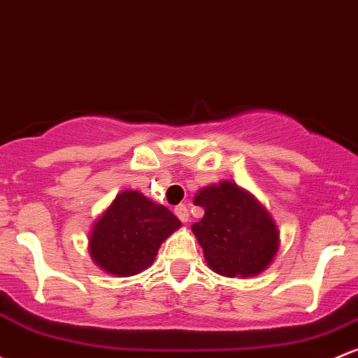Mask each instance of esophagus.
Wrapping results in <instances>:
<instances>
[{
	"instance_id": "esophagus-1",
	"label": "esophagus",
	"mask_w": 358,
	"mask_h": 358,
	"mask_svg": "<svg viewBox=\"0 0 358 358\" xmlns=\"http://www.w3.org/2000/svg\"><path fill=\"white\" fill-rule=\"evenodd\" d=\"M175 214H176V217H178L182 222H188V219H190L188 209L185 206H183V203H180V206L175 207Z\"/></svg>"
}]
</instances>
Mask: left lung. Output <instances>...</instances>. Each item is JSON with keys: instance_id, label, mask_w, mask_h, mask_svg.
<instances>
[{"instance_id": "obj_1", "label": "left lung", "mask_w": 358, "mask_h": 358, "mask_svg": "<svg viewBox=\"0 0 358 358\" xmlns=\"http://www.w3.org/2000/svg\"><path fill=\"white\" fill-rule=\"evenodd\" d=\"M203 217L192 224L212 272L229 278L255 277L268 268L280 248L272 214L246 188L222 180L195 194Z\"/></svg>"}]
</instances>
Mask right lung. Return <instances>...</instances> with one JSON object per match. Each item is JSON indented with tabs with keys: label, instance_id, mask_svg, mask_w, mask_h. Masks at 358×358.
<instances>
[{
	"label": "right lung",
	"instance_id": "right-lung-1",
	"mask_svg": "<svg viewBox=\"0 0 358 358\" xmlns=\"http://www.w3.org/2000/svg\"><path fill=\"white\" fill-rule=\"evenodd\" d=\"M180 226L164 206L137 190H124L93 222L88 253L103 272L131 277L152 265L161 243Z\"/></svg>",
	"mask_w": 358,
	"mask_h": 358
}]
</instances>
